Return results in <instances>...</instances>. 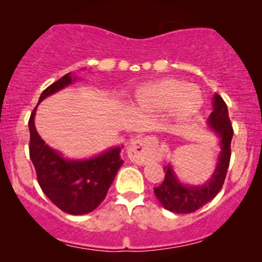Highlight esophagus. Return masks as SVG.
Here are the masks:
<instances>
[{
  "label": "esophagus",
  "instance_id": "34e87169",
  "mask_svg": "<svg viewBox=\"0 0 262 262\" xmlns=\"http://www.w3.org/2000/svg\"><path fill=\"white\" fill-rule=\"evenodd\" d=\"M156 141L154 138L143 137L135 139L128 148V158L135 164H145L151 158V152L154 151Z\"/></svg>",
  "mask_w": 262,
  "mask_h": 262
}]
</instances>
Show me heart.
Listing matches in <instances>:
<instances>
[{
    "instance_id": "obj_1",
    "label": "heart",
    "mask_w": 262,
    "mask_h": 262,
    "mask_svg": "<svg viewBox=\"0 0 262 262\" xmlns=\"http://www.w3.org/2000/svg\"><path fill=\"white\" fill-rule=\"evenodd\" d=\"M135 110L149 113L169 112L175 122L192 118L202 108L203 96L196 86L182 80L165 79L140 86L132 98Z\"/></svg>"
}]
</instances>
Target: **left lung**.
Listing matches in <instances>:
<instances>
[{"mask_svg":"<svg viewBox=\"0 0 262 262\" xmlns=\"http://www.w3.org/2000/svg\"><path fill=\"white\" fill-rule=\"evenodd\" d=\"M212 113L209 114L207 128L218 138L219 154L215 167L208 181L202 185H188L179 179L171 164L165 166V179L160 186L154 188L155 196L165 209L173 213H192L218 194L223 186L230 161V143L233 127L228 114V107L223 98L214 93L212 98Z\"/></svg>","mask_w":262,"mask_h":262,"instance_id":"obj_1","label":"left lung"}]
</instances>
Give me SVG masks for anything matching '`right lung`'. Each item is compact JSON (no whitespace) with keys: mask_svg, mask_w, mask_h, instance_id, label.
<instances>
[{"mask_svg":"<svg viewBox=\"0 0 262 262\" xmlns=\"http://www.w3.org/2000/svg\"><path fill=\"white\" fill-rule=\"evenodd\" d=\"M79 77L69 73L41 92L38 104L54 93L61 91ZM37 104V107H38ZM37 107L29 118V155L37 171L38 182L45 196L58 208L73 215L87 214L106 198L123 160L119 156L123 145L110 148L86 159L65 158L50 148L38 134L34 124Z\"/></svg>","mask_w":262,"mask_h":262,"instance_id":"1","label":"right lung"}]
</instances>
